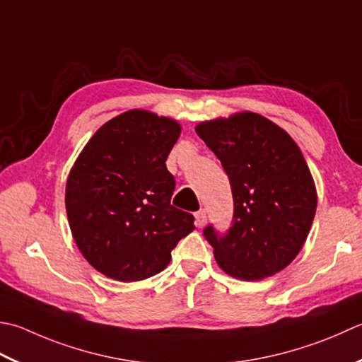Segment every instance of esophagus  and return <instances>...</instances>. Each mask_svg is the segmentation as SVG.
Here are the masks:
<instances>
[{"mask_svg": "<svg viewBox=\"0 0 362 362\" xmlns=\"http://www.w3.org/2000/svg\"><path fill=\"white\" fill-rule=\"evenodd\" d=\"M194 218H196V226L202 228L205 221H207V214H205V210H199V211H196V214H194Z\"/></svg>", "mask_w": 362, "mask_h": 362, "instance_id": "1", "label": "esophagus"}]
</instances>
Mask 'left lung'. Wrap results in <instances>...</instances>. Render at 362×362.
<instances>
[{"label": "left lung", "mask_w": 362, "mask_h": 362, "mask_svg": "<svg viewBox=\"0 0 362 362\" xmlns=\"http://www.w3.org/2000/svg\"><path fill=\"white\" fill-rule=\"evenodd\" d=\"M196 133L221 161L233 196L226 235H204L216 264L242 281H260L292 262L306 242L317 210L313 174L298 144L257 112L205 120Z\"/></svg>", "instance_id": "8db88e82"}]
</instances>
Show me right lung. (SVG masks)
<instances>
[{"label":"right lung","mask_w":362,"mask_h":362,"mask_svg":"<svg viewBox=\"0 0 362 362\" xmlns=\"http://www.w3.org/2000/svg\"><path fill=\"white\" fill-rule=\"evenodd\" d=\"M182 127L171 117L130 110L103 124L84 146L66 185L69 226L97 272L120 282L165 270L194 216L171 205L166 158Z\"/></svg>","instance_id":"obj_1"}]
</instances>
